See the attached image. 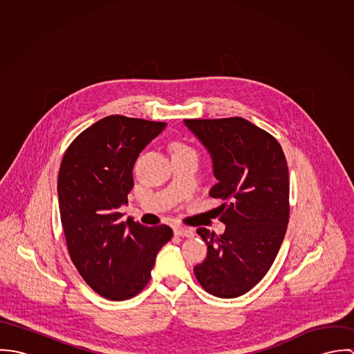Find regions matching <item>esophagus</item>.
Here are the masks:
<instances>
[{
  "label": "esophagus",
  "instance_id": "obj_1",
  "mask_svg": "<svg viewBox=\"0 0 354 354\" xmlns=\"http://www.w3.org/2000/svg\"><path fill=\"white\" fill-rule=\"evenodd\" d=\"M174 234L178 236V237H187V239H192L195 234H194V230L191 229H185V227H174Z\"/></svg>",
  "mask_w": 354,
  "mask_h": 354
}]
</instances>
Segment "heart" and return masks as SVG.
Masks as SVG:
<instances>
[{"mask_svg":"<svg viewBox=\"0 0 354 354\" xmlns=\"http://www.w3.org/2000/svg\"><path fill=\"white\" fill-rule=\"evenodd\" d=\"M184 153H196V152L191 146L181 142H176L171 146V155H184Z\"/></svg>","mask_w":354,"mask_h":354,"instance_id":"b5f03b06","label":"heart"}]
</instances>
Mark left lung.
Listing matches in <instances>:
<instances>
[{
    "label": "left lung",
    "mask_w": 354,
    "mask_h": 354,
    "mask_svg": "<svg viewBox=\"0 0 354 354\" xmlns=\"http://www.w3.org/2000/svg\"><path fill=\"white\" fill-rule=\"evenodd\" d=\"M211 156L216 184L209 196L222 201L216 236L196 232L207 257L194 271L212 296L234 299L267 274L289 222V169L281 145L245 118L184 120Z\"/></svg>",
    "instance_id": "obj_1"
}]
</instances>
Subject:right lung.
Listing matches in <instances>:
<instances>
[{
  "instance_id": "add662e5",
  "label": "right lung",
  "mask_w": 354,
  "mask_h": 354,
  "mask_svg": "<svg viewBox=\"0 0 354 354\" xmlns=\"http://www.w3.org/2000/svg\"><path fill=\"white\" fill-rule=\"evenodd\" d=\"M166 127L109 115L83 131L64 153L57 181L69 256L93 290L113 301L136 296L149 283L156 253L173 230L147 227L118 208L128 204L133 165Z\"/></svg>"
}]
</instances>
